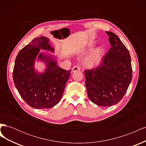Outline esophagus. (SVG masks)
Returning <instances> with one entry per match:
<instances>
[{"label": "esophagus", "instance_id": "34e87169", "mask_svg": "<svg viewBox=\"0 0 146 146\" xmlns=\"http://www.w3.org/2000/svg\"><path fill=\"white\" fill-rule=\"evenodd\" d=\"M80 70V67H79L78 66H75L72 69V72H75L76 71H79Z\"/></svg>", "mask_w": 146, "mask_h": 146}]
</instances>
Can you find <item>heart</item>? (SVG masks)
<instances>
[{"label": "heart", "mask_w": 146, "mask_h": 146, "mask_svg": "<svg viewBox=\"0 0 146 146\" xmlns=\"http://www.w3.org/2000/svg\"><path fill=\"white\" fill-rule=\"evenodd\" d=\"M93 44L90 43L88 48L84 50L82 53L85 54L88 52H90L93 48ZM105 54V49L103 46H99L96 48L93 51H92L83 60V66L87 69H94L102 64Z\"/></svg>", "instance_id": "obj_1"}]
</instances>
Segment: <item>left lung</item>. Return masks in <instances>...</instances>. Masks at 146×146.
Masks as SVG:
<instances>
[{"label":"left lung","mask_w":146,"mask_h":146,"mask_svg":"<svg viewBox=\"0 0 146 146\" xmlns=\"http://www.w3.org/2000/svg\"><path fill=\"white\" fill-rule=\"evenodd\" d=\"M106 33L111 48L100 66L84 72L88 98L101 107H110L120 102L132 79L129 50L116 34Z\"/></svg>","instance_id":"obj_1"}]
</instances>
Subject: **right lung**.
I'll use <instances>...</instances> for the list:
<instances>
[{"instance_id":"1","label":"right lung","mask_w":146,"mask_h":146,"mask_svg":"<svg viewBox=\"0 0 146 146\" xmlns=\"http://www.w3.org/2000/svg\"><path fill=\"white\" fill-rule=\"evenodd\" d=\"M48 51L55 52L49 39L35 38L19 51L13 69V78L17 90L26 103L36 109L51 108L59 103L71 72L60 68L56 57ZM36 60L45 64L42 72L35 69Z\"/></svg>"}]
</instances>
